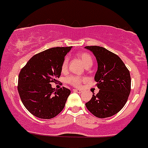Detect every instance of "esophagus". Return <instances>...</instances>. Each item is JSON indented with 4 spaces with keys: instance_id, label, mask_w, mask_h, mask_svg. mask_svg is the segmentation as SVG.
I'll return each mask as SVG.
<instances>
[{
    "instance_id": "1",
    "label": "esophagus",
    "mask_w": 148,
    "mask_h": 148,
    "mask_svg": "<svg viewBox=\"0 0 148 148\" xmlns=\"http://www.w3.org/2000/svg\"><path fill=\"white\" fill-rule=\"evenodd\" d=\"M74 91L76 92H77V93H82V90H77V89H74Z\"/></svg>"
}]
</instances>
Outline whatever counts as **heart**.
<instances>
[{
	"instance_id": "obj_1",
	"label": "heart",
	"mask_w": 148,
	"mask_h": 148,
	"mask_svg": "<svg viewBox=\"0 0 148 148\" xmlns=\"http://www.w3.org/2000/svg\"><path fill=\"white\" fill-rule=\"evenodd\" d=\"M78 58L81 60V61L82 62L83 65L86 67V68H89V67L91 66L93 64V59L92 57L91 56L90 54H89L88 53H80L78 54ZM69 65V57H65L63 61L62 64H61V70L62 71H66L67 70ZM86 80V79L84 77H79V76H69L66 78V81L67 83H69L71 85L74 86L76 87H81L82 83L84 82Z\"/></svg>"
}]
</instances>
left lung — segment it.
I'll return each mask as SVG.
<instances>
[{"label": "left lung", "mask_w": 148, "mask_h": 148, "mask_svg": "<svg viewBox=\"0 0 148 148\" xmlns=\"http://www.w3.org/2000/svg\"><path fill=\"white\" fill-rule=\"evenodd\" d=\"M97 61L95 76L99 92L85 103L88 110L97 118L112 116L125 106L131 91V77L122 60L114 53L100 46H86Z\"/></svg>", "instance_id": "1"}]
</instances>
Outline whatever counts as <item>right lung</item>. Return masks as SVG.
Here are the masks:
<instances>
[{
	"label": "right lung",
	"instance_id": "right-lung-1",
	"mask_svg": "<svg viewBox=\"0 0 148 148\" xmlns=\"http://www.w3.org/2000/svg\"><path fill=\"white\" fill-rule=\"evenodd\" d=\"M71 47H56L32 57L18 74V92L26 108L34 116L50 119L62 111L71 93L52 88L61 73V64Z\"/></svg>",
	"mask_w": 148,
	"mask_h": 148
}]
</instances>
